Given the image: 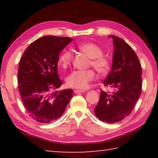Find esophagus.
I'll list each match as a JSON object with an SVG mask.
<instances>
[{
  "label": "esophagus",
  "instance_id": "esophagus-1",
  "mask_svg": "<svg viewBox=\"0 0 158 158\" xmlns=\"http://www.w3.org/2000/svg\"><path fill=\"white\" fill-rule=\"evenodd\" d=\"M74 93H77V94H78V93H84V90H74Z\"/></svg>",
  "mask_w": 158,
  "mask_h": 158
}]
</instances>
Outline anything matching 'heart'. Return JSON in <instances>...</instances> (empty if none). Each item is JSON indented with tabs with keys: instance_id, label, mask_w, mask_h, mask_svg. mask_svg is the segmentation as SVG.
<instances>
[{
	"instance_id": "obj_1",
	"label": "heart",
	"mask_w": 158,
	"mask_h": 158,
	"mask_svg": "<svg viewBox=\"0 0 158 158\" xmlns=\"http://www.w3.org/2000/svg\"><path fill=\"white\" fill-rule=\"evenodd\" d=\"M78 49L90 58L89 66H92L100 75L107 73L110 68V60L103 56V50L97 44L85 42L79 44ZM73 60V54L69 51H64L58 58V64L63 69L68 68ZM95 78L93 69L73 71L67 77L66 85L76 89H85Z\"/></svg>"
}]
</instances>
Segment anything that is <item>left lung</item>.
Masks as SVG:
<instances>
[{"mask_svg": "<svg viewBox=\"0 0 158 158\" xmlns=\"http://www.w3.org/2000/svg\"><path fill=\"white\" fill-rule=\"evenodd\" d=\"M114 52L110 73L104 85L111 93L101 89L95 114L102 121L114 123L125 119L133 110L142 90L141 66L136 53L123 40L115 35Z\"/></svg>", "mask_w": 158, "mask_h": 158, "instance_id": "8db88e82", "label": "left lung"}]
</instances>
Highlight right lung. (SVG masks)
<instances>
[{"label":"right lung","instance_id":"right-lung-1","mask_svg":"<svg viewBox=\"0 0 158 158\" xmlns=\"http://www.w3.org/2000/svg\"><path fill=\"white\" fill-rule=\"evenodd\" d=\"M73 39L44 36L29 45L18 68V89L29 116L49 123L62 116L73 90H56L62 85L57 72L58 55Z\"/></svg>","mask_w":158,"mask_h":158}]
</instances>
